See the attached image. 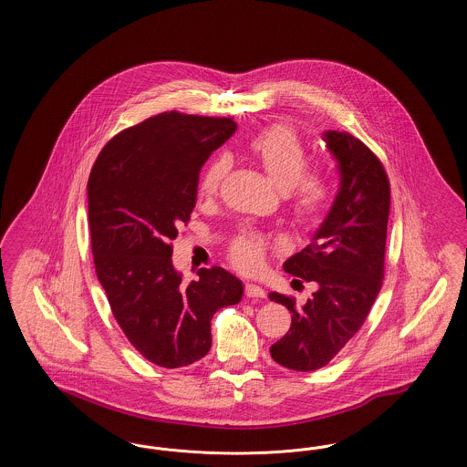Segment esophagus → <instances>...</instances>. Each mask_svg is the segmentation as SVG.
<instances>
[{"label":"esophagus","mask_w":467,"mask_h":467,"mask_svg":"<svg viewBox=\"0 0 467 467\" xmlns=\"http://www.w3.org/2000/svg\"><path fill=\"white\" fill-rule=\"evenodd\" d=\"M244 296L250 297V299H261V297H265V289L257 284H246Z\"/></svg>","instance_id":"esophagus-1"}]
</instances>
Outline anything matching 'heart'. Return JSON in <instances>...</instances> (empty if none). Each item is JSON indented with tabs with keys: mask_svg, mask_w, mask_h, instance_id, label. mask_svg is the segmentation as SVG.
<instances>
[{
	"mask_svg": "<svg viewBox=\"0 0 467 467\" xmlns=\"http://www.w3.org/2000/svg\"><path fill=\"white\" fill-rule=\"evenodd\" d=\"M250 152L280 191H289L292 208L301 221L315 223L324 215L331 198V189L324 175L306 171V150L297 134L285 126L269 128L250 141ZM227 171V157H217L212 161L201 173V196L206 200L215 198ZM263 250V238L248 234L234 242L231 254L238 266L254 269L261 265Z\"/></svg>",
	"mask_w": 467,
	"mask_h": 467,
	"instance_id": "heart-1",
	"label": "heart"
}]
</instances>
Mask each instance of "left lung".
Masks as SVG:
<instances>
[{
	"label": "left lung",
	"instance_id": "1",
	"mask_svg": "<svg viewBox=\"0 0 467 467\" xmlns=\"http://www.w3.org/2000/svg\"><path fill=\"white\" fill-rule=\"evenodd\" d=\"M322 140L337 162L339 189L311 244L284 263L290 275L313 282L317 290L299 308L284 294H267L292 313L289 333L269 352L294 371L326 366L354 337L383 278L389 178L377 156L354 134L327 130Z\"/></svg>",
	"mask_w": 467,
	"mask_h": 467
}]
</instances>
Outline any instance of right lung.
<instances>
[{
	"mask_svg": "<svg viewBox=\"0 0 467 467\" xmlns=\"http://www.w3.org/2000/svg\"><path fill=\"white\" fill-rule=\"evenodd\" d=\"M231 119L164 111L110 140L89 182L90 244L99 284L134 348L161 368L200 360L215 311L244 297L240 278L201 267L183 284L171 242L196 206L206 159L236 133Z\"/></svg>",
	"mask_w": 467,
	"mask_h": 467,
	"instance_id": "obj_1",
	"label": "right lung"
}]
</instances>
